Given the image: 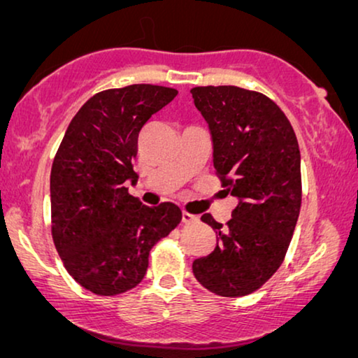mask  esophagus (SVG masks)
<instances>
[{"label": "esophagus", "mask_w": 358, "mask_h": 358, "mask_svg": "<svg viewBox=\"0 0 358 358\" xmlns=\"http://www.w3.org/2000/svg\"><path fill=\"white\" fill-rule=\"evenodd\" d=\"M182 222L184 223H197L199 222V217L197 215H192V213H189V212H182Z\"/></svg>", "instance_id": "1"}]
</instances>
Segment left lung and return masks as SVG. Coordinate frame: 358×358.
<instances>
[{
  "label": "left lung",
  "instance_id": "left-lung-1",
  "mask_svg": "<svg viewBox=\"0 0 358 358\" xmlns=\"http://www.w3.org/2000/svg\"><path fill=\"white\" fill-rule=\"evenodd\" d=\"M194 104L208 124L213 166L228 194L238 199L231 220L202 222L217 246L195 259L194 275L220 296H244L261 288L282 266L301 207L300 148L275 102L238 86H199Z\"/></svg>",
  "mask_w": 358,
  "mask_h": 358
}]
</instances>
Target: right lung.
<instances>
[{
	"mask_svg": "<svg viewBox=\"0 0 358 358\" xmlns=\"http://www.w3.org/2000/svg\"><path fill=\"white\" fill-rule=\"evenodd\" d=\"M178 91L131 85L97 92L68 125L52 164V236L66 271L96 295L143 280L151 248L182 220L178 205H143L135 184L138 134Z\"/></svg>",
	"mask_w": 358,
	"mask_h": 358,
	"instance_id": "1",
	"label": "right lung"
}]
</instances>
